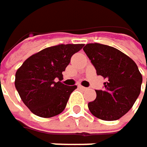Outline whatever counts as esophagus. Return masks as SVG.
I'll return each mask as SVG.
<instances>
[{"mask_svg": "<svg viewBox=\"0 0 147 147\" xmlns=\"http://www.w3.org/2000/svg\"><path fill=\"white\" fill-rule=\"evenodd\" d=\"M79 88H80V89H82V90H86L87 89H88V88H86V87H83V86H82V85H80V86H79Z\"/></svg>", "mask_w": 147, "mask_h": 147, "instance_id": "1", "label": "esophagus"}]
</instances>
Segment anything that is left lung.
<instances>
[{"label":"left lung","instance_id":"left-lung-1","mask_svg":"<svg viewBox=\"0 0 147 147\" xmlns=\"http://www.w3.org/2000/svg\"><path fill=\"white\" fill-rule=\"evenodd\" d=\"M83 50L97 74L107 80L104 90H96L97 98L88 104L90 113L104 121L120 119L130 110L140 94L142 74L138 65L126 54L111 46L89 43Z\"/></svg>","mask_w":147,"mask_h":147}]
</instances>
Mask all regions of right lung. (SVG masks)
I'll return each mask as SVG.
<instances>
[{
    "instance_id": "add662e5",
    "label": "right lung",
    "mask_w": 147,
    "mask_h": 147,
    "mask_svg": "<svg viewBox=\"0 0 147 147\" xmlns=\"http://www.w3.org/2000/svg\"><path fill=\"white\" fill-rule=\"evenodd\" d=\"M84 44H59L32 55L16 73L15 86L22 101L35 115L49 118L64 111L76 85L61 82L62 72Z\"/></svg>"
}]
</instances>
